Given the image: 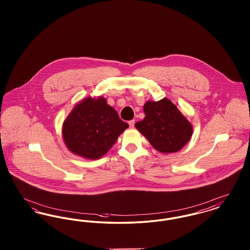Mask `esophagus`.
Here are the masks:
<instances>
[{
  "mask_svg": "<svg viewBox=\"0 0 250 250\" xmlns=\"http://www.w3.org/2000/svg\"><path fill=\"white\" fill-rule=\"evenodd\" d=\"M128 124H129V126H130L131 128H133L135 126V120H131Z\"/></svg>",
  "mask_w": 250,
  "mask_h": 250,
  "instance_id": "esophagus-1",
  "label": "esophagus"
}]
</instances>
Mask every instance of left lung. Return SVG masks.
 <instances>
[{
	"instance_id": "obj_1",
	"label": "left lung",
	"mask_w": 250,
	"mask_h": 250,
	"mask_svg": "<svg viewBox=\"0 0 250 250\" xmlns=\"http://www.w3.org/2000/svg\"><path fill=\"white\" fill-rule=\"evenodd\" d=\"M143 111L145 117L135 126L156 151L169 154L180 151L190 141L193 126L169 99L148 100Z\"/></svg>"
}]
</instances>
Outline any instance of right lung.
Masks as SVG:
<instances>
[{
    "mask_svg": "<svg viewBox=\"0 0 250 250\" xmlns=\"http://www.w3.org/2000/svg\"><path fill=\"white\" fill-rule=\"evenodd\" d=\"M127 127L106 98L89 96L73 107L63 121L62 134L73 154L95 160L107 154Z\"/></svg>",
    "mask_w": 250,
    "mask_h": 250,
    "instance_id": "obj_1",
    "label": "right lung"
}]
</instances>
